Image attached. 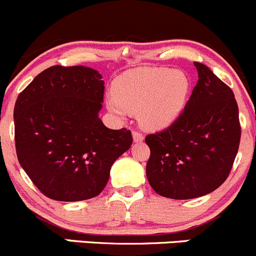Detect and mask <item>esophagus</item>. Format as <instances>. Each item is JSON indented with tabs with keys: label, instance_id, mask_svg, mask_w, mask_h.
Instances as JSON below:
<instances>
[{
	"label": "esophagus",
	"instance_id": "esophagus-1",
	"mask_svg": "<svg viewBox=\"0 0 256 256\" xmlns=\"http://www.w3.org/2000/svg\"><path fill=\"white\" fill-rule=\"evenodd\" d=\"M132 138L135 142H142L144 141V135L141 132H138V131H134Z\"/></svg>",
	"mask_w": 256,
	"mask_h": 256
}]
</instances>
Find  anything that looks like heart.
<instances>
[{"instance_id":"obj_1","label":"heart","mask_w":256,"mask_h":256,"mask_svg":"<svg viewBox=\"0 0 256 256\" xmlns=\"http://www.w3.org/2000/svg\"><path fill=\"white\" fill-rule=\"evenodd\" d=\"M190 80L170 68H138L124 73L114 82V98L108 100L112 114L125 116L138 112L147 128L161 130L174 122L187 102Z\"/></svg>"}]
</instances>
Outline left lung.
Wrapping results in <instances>:
<instances>
[{"mask_svg":"<svg viewBox=\"0 0 256 256\" xmlns=\"http://www.w3.org/2000/svg\"><path fill=\"white\" fill-rule=\"evenodd\" d=\"M197 85L180 118L147 135L146 176L156 193L192 200L226 180L238 154L242 128L234 92L207 66L194 62Z\"/></svg>","mask_w":256,"mask_h":256,"instance_id":"left-lung-1","label":"left lung"}]
</instances>
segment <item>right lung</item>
<instances>
[{"mask_svg": "<svg viewBox=\"0 0 256 256\" xmlns=\"http://www.w3.org/2000/svg\"><path fill=\"white\" fill-rule=\"evenodd\" d=\"M104 89L94 69L54 66L18 95L14 112L18 162L50 200L96 197L114 162L132 144L130 130H112L99 118Z\"/></svg>", "mask_w": 256, "mask_h": 256, "instance_id": "add662e5", "label": "right lung"}]
</instances>
